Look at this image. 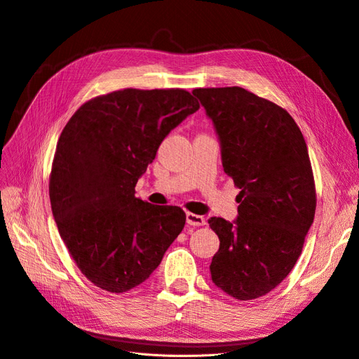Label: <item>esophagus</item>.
I'll return each instance as SVG.
<instances>
[{"instance_id":"obj_1","label":"esophagus","mask_w":359,"mask_h":359,"mask_svg":"<svg viewBox=\"0 0 359 359\" xmlns=\"http://www.w3.org/2000/svg\"><path fill=\"white\" fill-rule=\"evenodd\" d=\"M187 222H188L191 226H203V225H205V217L188 212V213H187Z\"/></svg>"}]
</instances>
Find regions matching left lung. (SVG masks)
I'll return each instance as SVG.
<instances>
[{
	"label": "left lung",
	"mask_w": 359,
	"mask_h": 359,
	"mask_svg": "<svg viewBox=\"0 0 359 359\" xmlns=\"http://www.w3.org/2000/svg\"><path fill=\"white\" fill-rule=\"evenodd\" d=\"M192 94L215 123L224 171L240 188L236 221L209 219L221 241L212 280L240 302L255 299L291 273L313 224L307 144L291 114L246 89L198 88Z\"/></svg>",
	"instance_id": "8db88e82"
}]
</instances>
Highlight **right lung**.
I'll list each match as a JSON object with an SVG mask.
<instances>
[{"instance_id": "right-lung-1", "label": "right lung", "mask_w": 359, "mask_h": 359, "mask_svg": "<svg viewBox=\"0 0 359 359\" xmlns=\"http://www.w3.org/2000/svg\"><path fill=\"white\" fill-rule=\"evenodd\" d=\"M200 104L188 90L126 88L80 106L57 140L49 196L77 269L113 294L143 283L177 238V205L137 198L138 177L168 133Z\"/></svg>"}]
</instances>
